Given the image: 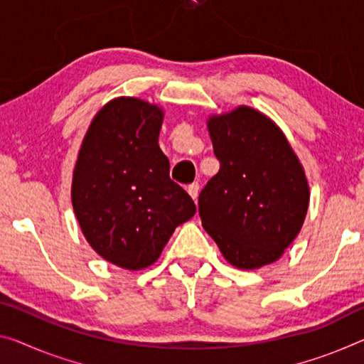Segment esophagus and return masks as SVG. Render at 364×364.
I'll use <instances>...</instances> for the list:
<instances>
[{
	"label": "esophagus",
	"instance_id": "obj_1",
	"mask_svg": "<svg viewBox=\"0 0 364 364\" xmlns=\"http://www.w3.org/2000/svg\"><path fill=\"white\" fill-rule=\"evenodd\" d=\"M187 192H188L190 197H192L195 201H197V198H198V193H200V183H198V182L190 183V186L187 187Z\"/></svg>",
	"mask_w": 364,
	"mask_h": 364
}]
</instances>
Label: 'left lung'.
Masks as SVG:
<instances>
[{
	"instance_id": "8db88e82",
	"label": "left lung",
	"mask_w": 364,
	"mask_h": 364,
	"mask_svg": "<svg viewBox=\"0 0 364 364\" xmlns=\"http://www.w3.org/2000/svg\"><path fill=\"white\" fill-rule=\"evenodd\" d=\"M220 171L198 197L201 225L236 268L277 262L303 228L309 183L275 122L249 105L206 120Z\"/></svg>"
}]
</instances>
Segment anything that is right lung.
I'll list each match as a JSON object with an SVG mask.
<instances>
[{"label":"right lung","mask_w":364,"mask_h":364,"mask_svg":"<svg viewBox=\"0 0 364 364\" xmlns=\"http://www.w3.org/2000/svg\"><path fill=\"white\" fill-rule=\"evenodd\" d=\"M164 110L115 97L94 117L73 171L71 203L89 245L110 264L143 270L195 215L190 195L169 177L159 148Z\"/></svg>","instance_id":"right-lung-1"}]
</instances>
